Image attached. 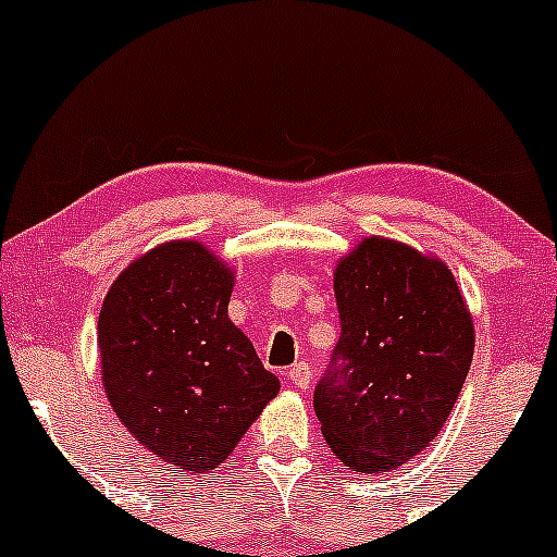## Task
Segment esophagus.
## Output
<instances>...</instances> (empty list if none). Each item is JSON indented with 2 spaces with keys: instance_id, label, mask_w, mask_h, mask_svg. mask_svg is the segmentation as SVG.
Instances as JSON below:
<instances>
[{
  "instance_id": "1",
  "label": "esophagus",
  "mask_w": 557,
  "mask_h": 557,
  "mask_svg": "<svg viewBox=\"0 0 557 557\" xmlns=\"http://www.w3.org/2000/svg\"><path fill=\"white\" fill-rule=\"evenodd\" d=\"M288 381L296 388H309V383H311V368H309V364L307 362L293 364V368L288 370Z\"/></svg>"
}]
</instances>
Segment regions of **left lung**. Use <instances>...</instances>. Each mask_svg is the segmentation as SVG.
<instances>
[{
  "mask_svg": "<svg viewBox=\"0 0 557 557\" xmlns=\"http://www.w3.org/2000/svg\"><path fill=\"white\" fill-rule=\"evenodd\" d=\"M341 338L314 388L348 470L386 473L436 438L473 362V317L444 261L364 237L333 274Z\"/></svg>",
  "mask_w": 557,
  "mask_h": 557,
  "instance_id": "1",
  "label": "left lung"
}]
</instances>
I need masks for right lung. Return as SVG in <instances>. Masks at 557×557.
<instances>
[{
  "label": "right lung",
  "mask_w": 557,
  "mask_h": 557,
  "mask_svg": "<svg viewBox=\"0 0 557 557\" xmlns=\"http://www.w3.org/2000/svg\"><path fill=\"white\" fill-rule=\"evenodd\" d=\"M235 272L198 240L161 243L110 285L102 386L126 431L171 468L222 466L280 391L230 320Z\"/></svg>",
  "instance_id": "1"
}]
</instances>
